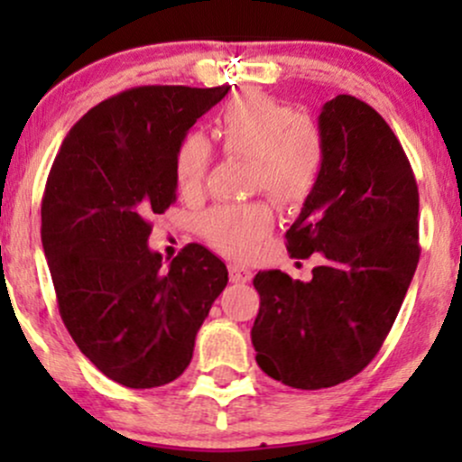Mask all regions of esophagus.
Here are the masks:
<instances>
[{
    "label": "esophagus",
    "mask_w": 462,
    "mask_h": 462,
    "mask_svg": "<svg viewBox=\"0 0 462 462\" xmlns=\"http://www.w3.org/2000/svg\"><path fill=\"white\" fill-rule=\"evenodd\" d=\"M227 272H230V280L235 284H245L252 280V272H249L245 264L232 263V264H227Z\"/></svg>",
    "instance_id": "34e87169"
}]
</instances>
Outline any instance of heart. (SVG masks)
Returning a JSON list of instances; mask_svg holds the SVG:
<instances>
[{"label": "heart", "mask_w": 462, "mask_h": 462, "mask_svg": "<svg viewBox=\"0 0 462 462\" xmlns=\"http://www.w3.org/2000/svg\"><path fill=\"white\" fill-rule=\"evenodd\" d=\"M215 136L226 156L249 161V189L267 190L289 208L309 198L319 180V130L300 116L293 106L278 102L272 95L249 91L232 97L217 115ZM210 156L213 152L201 134H189L178 143L173 173L182 193L193 195L204 187ZM199 227L219 252L245 258L272 232L273 208L264 199L221 204L201 217Z\"/></svg>", "instance_id": "heart-1"}]
</instances>
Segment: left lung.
<instances>
[{
	"label": "left lung",
	"mask_w": 462,
	"mask_h": 462,
	"mask_svg": "<svg viewBox=\"0 0 462 462\" xmlns=\"http://www.w3.org/2000/svg\"><path fill=\"white\" fill-rule=\"evenodd\" d=\"M323 164L286 249L321 254L309 282L278 269L254 278L261 309L252 328L256 363L293 389L354 378L393 326L419 263V190L389 124L352 95L319 115Z\"/></svg>",
	"instance_id": "obj_1"
}]
</instances>
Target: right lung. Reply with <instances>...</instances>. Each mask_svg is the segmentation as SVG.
<instances>
[{"label": "right lung", "instance_id": "right-lung-1", "mask_svg": "<svg viewBox=\"0 0 462 462\" xmlns=\"http://www.w3.org/2000/svg\"><path fill=\"white\" fill-rule=\"evenodd\" d=\"M230 87H136L69 130L41 206L58 310L79 352L115 383L176 380L227 284L226 264L190 243L164 267L150 219L176 201L173 156Z\"/></svg>", "mask_w": 462, "mask_h": 462}]
</instances>
